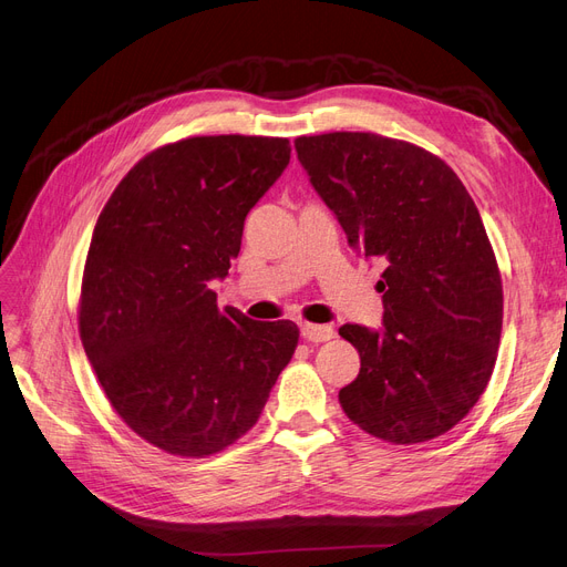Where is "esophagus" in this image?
<instances>
[{
  "label": "esophagus",
  "mask_w": 567,
  "mask_h": 567,
  "mask_svg": "<svg viewBox=\"0 0 567 567\" xmlns=\"http://www.w3.org/2000/svg\"><path fill=\"white\" fill-rule=\"evenodd\" d=\"M300 333L305 340L310 342H323V340H331L333 338V329L326 323H300Z\"/></svg>",
  "instance_id": "obj_1"
}]
</instances>
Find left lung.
I'll return each instance as SVG.
<instances>
[{
  "instance_id": "1",
  "label": "left lung",
  "mask_w": 567,
  "mask_h": 567,
  "mask_svg": "<svg viewBox=\"0 0 567 567\" xmlns=\"http://www.w3.org/2000/svg\"><path fill=\"white\" fill-rule=\"evenodd\" d=\"M296 151L350 246L383 267V331L338 329L362 359L342 411L392 444L444 435L485 392L504 321L471 194L435 153L373 132L298 136Z\"/></svg>"
}]
</instances>
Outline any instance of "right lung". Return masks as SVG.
<instances>
[{"instance_id":"1","label":"right lung","mask_w":567,"mask_h":567,"mask_svg":"<svg viewBox=\"0 0 567 567\" xmlns=\"http://www.w3.org/2000/svg\"><path fill=\"white\" fill-rule=\"evenodd\" d=\"M290 161L284 136H188L136 163L101 210L78 323L115 414L175 456L227 450L260 419L300 331L217 307L252 205Z\"/></svg>"}]
</instances>
